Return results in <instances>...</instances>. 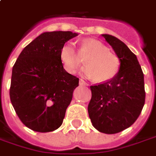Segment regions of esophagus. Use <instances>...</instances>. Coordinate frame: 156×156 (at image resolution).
Returning a JSON list of instances; mask_svg holds the SVG:
<instances>
[{
	"mask_svg": "<svg viewBox=\"0 0 156 156\" xmlns=\"http://www.w3.org/2000/svg\"><path fill=\"white\" fill-rule=\"evenodd\" d=\"M79 84H80V85H87V83H85L83 79H79Z\"/></svg>",
	"mask_w": 156,
	"mask_h": 156,
	"instance_id": "obj_1",
	"label": "esophagus"
}]
</instances>
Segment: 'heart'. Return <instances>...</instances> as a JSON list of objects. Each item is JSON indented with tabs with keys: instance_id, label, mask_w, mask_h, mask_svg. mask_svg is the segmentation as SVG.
<instances>
[{
	"instance_id": "1",
	"label": "heart",
	"mask_w": 156,
	"mask_h": 156,
	"mask_svg": "<svg viewBox=\"0 0 156 156\" xmlns=\"http://www.w3.org/2000/svg\"><path fill=\"white\" fill-rule=\"evenodd\" d=\"M79 56L84 58L85 66L82 73L88 78H93L97 83H105L115 78L120 70V59L110 51L103 42L94 39H86L81 43ZM62 66L68 73H74L81 64L72 44L63 45L58 53Z\"/></svg>"
}]
</instances>
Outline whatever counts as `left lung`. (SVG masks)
Wrapping results in <instances>:
<instances>
[{
  "mask_svg": "<svg viewBox=\"0 0 156 156\" xmlns=\"http://www.w3.org/2000/svg\"><path fill=\"white\" fill-rule=\"evenodd\" d=\"M120 59V70L113 79L90 86L89 116L98 131L115 134L136 121L145 103L144 76L136 56L120 40L102 34Z\"/></svg>",
  "mask_w": 156,
  "mask_h": 156,
  "instance_id": "8db88e82",
  "label": "left lung"
}]
</instances>
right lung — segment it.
I'll use <instances>...</instances> for the list:
<instances>
[{
  "instance_id": "1",
  "label": "right lung",
  "mask_w": 156,
  "mask_h": 156,
  "mask_svg": "<svg viewBox=\"0 0 156 156\" xmlns=\"http://www.w3.org/2000/svg\"><path fill=\"white\" fill-rule=\"evenodd\" d=\"M78 34L46 32L25 47L13 66L10 100L25 126L37 132L61 126L78 78L65 71L59 50Z\"/></svg>"
}]
</instances>
